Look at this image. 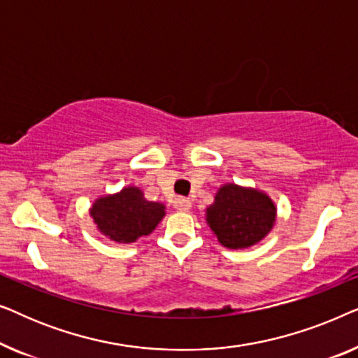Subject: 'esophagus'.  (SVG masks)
<instances>
[{"label": "esophagus", "instance_id": "esophagus-1", "mask_svg": "<svg viewBox=\"0 0 358 358\" xmlns=\"http://www.w3.org/2000/svg\"><path fill=\"white\" fill-rule=\"evenodd\" d=\"M190 207H192V202L189 199L178 197L174 200V208H178L179 212H189Z\"/></svg>", "mask_w": 358, "mask_h": 358}]
</instances>
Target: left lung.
Here are the masks:
<instances>
[{
    "label": "left lung",
    "mask_w": 358,
    "mask_h": 358,
    "mask_svg": "<svg viewBox=\"0 0 358 358\" xmlns=\"http://www.w3.org/2000/svg\"><path fill=\"white\" fill-rule=\"evenodd\" d=\"M205 220L222 246L248 249L272 231L277 207L264 190L228 182L215 194Z\"/></svg>",
    "instance_id": "1"
}]
</instances>
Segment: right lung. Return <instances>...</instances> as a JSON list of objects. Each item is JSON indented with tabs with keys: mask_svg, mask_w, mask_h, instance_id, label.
I'll use <instances>...</instances> for the list:
<instances>
[{
	"mask_svg": "<svg viewBox=\"0 0 358 358\" xmlns=\"http://www.w3.org/2000/svg\"><path fill=\"white\" fill-rule=\"evenodd\" d=\"M97 231L119 244L135 243L141 236L155 231L166 215L161 202L145 199L136 185H125L119 192L97 197L90 208Z\"/></svg>",
	"mask_w": 358,
	"mask_h": 358,
	"instance_id": "add662e5",
	"label": "right lung"
}]
</instances>
